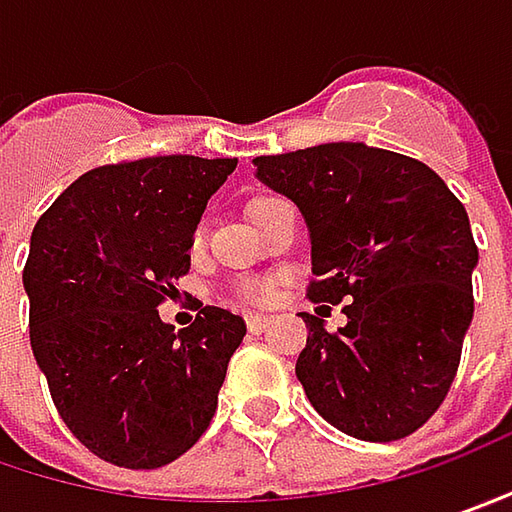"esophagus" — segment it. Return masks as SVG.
Returning <instances> with one entry per match:
<instances>
[{
  "instance_id": "34e87169",
  "label": "esophagus",
  "mask_w": 512,
  "mask_h": 512,
  "mask_svg": "<svg viewBox=\"0 0 512 512\" xmlns=\"http://www.w3.org/2000/svg\"><path fill=\"white\" fill-rule=\"evenodd\" d=\"M269 323H272V318H266V315H249V318H246V326H249V332H252V335L266 332V329H269Z\"/></svg>"
}]
</instances>
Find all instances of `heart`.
<instances>
[{"instance_id":"heart-1","label":"heart","mask_w":512,"mask_h":512,"mask_svg":"<svg viewBox=\"0 0 512 512\" xmlns=\"http://www.w3.org/2000/svg\"><path fill=\"white\" fill-rule=\"evenodd\" d=\"M275 197H260L252 203V214L257 209H263L266 203H272ZM203 234L206 229L203 226H197V232H194V249L203 243ZM234 298L240 300V303H246V306H272L275 300H278V280L275 278H243L237 280V286H234Z\"/></svg>"}]
</instances>
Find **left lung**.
Wrapping results in <instances>:
<instances>
[{"label":"left lung","mask_w":512,"mask_h":512,"mask_svg":"<svg viewBox=\"0 0 512 512\" xmlns=\"http://www.w3.org/2000/svg\"><path fill=\"white\" fill-rule=\"evenodd\" d=\"M255 166L306 217L315 272L306 298L344 300L341 329L300 312L309 338L295 372L306 398L352 438H407L444 404L473 321L478 246L461 200L421 160L364 143Z\"/></svg>","instance_id":"left-lung-1"}]
</instances>
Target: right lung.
<instances>
[{
  "label": "right lung",
  "instance_id": "add662e5",
  "mask_svg": "<svg viewBox=\"0 0 512 512\" xmlns=\"http://www.w3.org/2000/svg\"><path fill=\"white\" fill-rule=\"evenodd\" d=\"M234 166L168 154L91 168L36 220L22 272L31 349L59 418L102 461L163 467L212 424L246 323L203 306L174 332L157 306L177 298L194 229Z\"/></svg>",
  "mask_w": 512,
  "mask_h": 512
}]
</instances>
